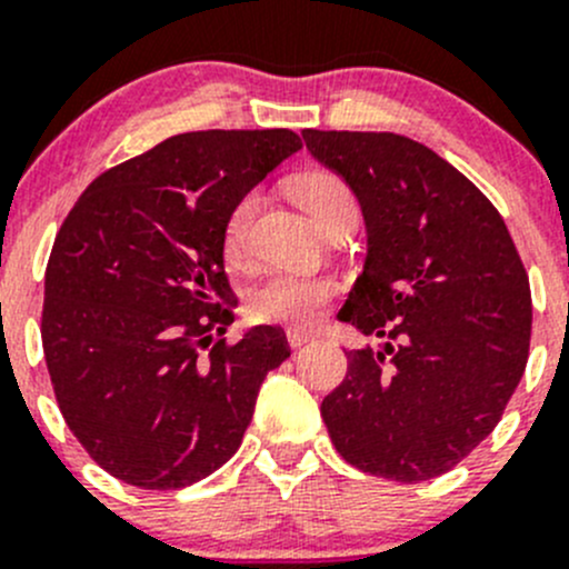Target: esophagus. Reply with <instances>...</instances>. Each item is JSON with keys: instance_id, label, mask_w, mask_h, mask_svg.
<instances>
[{"instance_id": "1", "label": "esophagus", "mask_w": 569, "mask_h": 569, "mask_svg": "<svg viewBox=\"0 0 569 569\" xmlns=\"http://www.w3.org/2000/svg\"><path fill=\"white\" fill-rule=\"evenodd\" d=\"M286 339H289V347H306V345H311L313 341V336L311 333H302V330H289V333H286Z\"/></svg>"}]
</instances>
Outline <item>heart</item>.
Here are the masks:
<instances>
[{
	"instance_id": "1",
	"label": "heart",
	"mask_w": 569,
	"mask_h": 569,
	"mask_svg": "<svg viewBox=\"0 0 569 569\" xmlns=\"http://www.w3.org/2000/svg\"><path fill=\"white\" fill-rule=\"evenodd\" d=\"M295 200L302 211L322 224L336 208L350 206L352 194L330 172H308L295 180L291 186ZM247 219H250V200H241L230 211L224 222V256L230 261H239L244 256L247 244ZM336 280L322 272H302V269H269L261 280L250 289L247 308L256 319L263 322H286V325H308L319 317L325 302L333 297Z\"/></svg>"
}]
</instances>
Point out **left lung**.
Returning <instances> with one entry per match:
<instances>
[{
  "mask_svg": "<svg viewBox=\"0 0 569 569\" xmlns=\"http://www.w3.org/2000/svg\"><path fill=\"white\" fill-rule=\"evenodd\" d=\"M356 194L367 258L341 322L383 339L347 352L322 400L341 459L417 483L492 433L531 341V286L503 217L445 158L397 132L306 130Z\"/></svg>",
  "mask_w": 569,
  "mask_h": 569,
  "instance_id": "1",
  "label": "left lung"
}]
</instances>
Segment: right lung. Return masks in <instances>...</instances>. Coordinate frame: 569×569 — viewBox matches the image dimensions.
<instances>
[{
    "instance_id": "right-lung-1",
    "label": "right lung",
    "mask_w": 569,
    "mask_h": 569,
    "mask_svg": "<svg viewBox=\"0 0 569 569\" xmlns=\"http://www.w3.org/2000/svg\"><path fill=\"white\" fill-rule=\"evenodd\" d=\"M302 150L291 130L180 132L99 174L66 217L41 339L60 413L93 461L141 489H183L239 450L286 336L236 345L230 211Z\"/></svg>"
}]
</instances>
